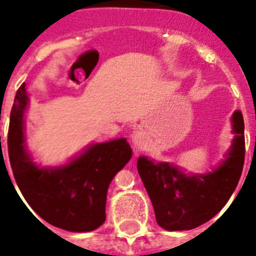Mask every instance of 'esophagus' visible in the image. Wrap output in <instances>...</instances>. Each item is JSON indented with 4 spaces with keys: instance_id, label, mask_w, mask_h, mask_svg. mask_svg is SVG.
Returning a JSON list of instances; mask_svg holds the SVG:
<instances>
[{
    "instance_id": "34e87169",
    "label": "esophagus",
    "mask_w": 256,
    "mask_h": 256,
    "mask_svg": "<svg viewBox=\"0 0 256 256\" xmlns=\"http://www.w3.org/2000/svg\"><path fill=\"white\" fill-rule=\"evenodd\" d=\"M132 142L134 144V148H140L144 144V136L142 132H134L132 136Z\"/></svg>"
}]
</instances>
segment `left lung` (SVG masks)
Instances as JSON below:
<instances>
[{
    "label": "left lung",
    "instance_id": "8db88e82",
    "mask_svg": "<svg viewBox=\"0 0 256 256\" xmlns=\"http://www.w3.org/2000/svg\"><path fill=\"white\" fill-rule=\"evenodd\" d=\"M234 140L224 160L212 171L187 174L168 162L140 156L136 168L156 211V223L168 231L191 230L212 219L238 186L244 164V122L236 110L231 116Z\"/></svg>",
    "mask_w": 256,
    "mask_h": 256
}]
</instances>
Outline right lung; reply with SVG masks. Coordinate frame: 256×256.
<instances>
[{"instance_id":"right-lung-1","label":"right lung","mask_w":256,"mask_h":256,"mask_svg":"<svg viewBox=\"0 0 256 256\" xmlns=\"http://www.w3.org/2000/svg\"><path fill=\"white\" fill-rule=\"evenodd\" d=\"M29 94L22 84L10 112L8 148L18 188L32 208L54 227L88 232L104 222L112 178L132 156L126 138L92 144L61 166H41L26 148L25 112Z\"/></svg>"}]
</instances>
